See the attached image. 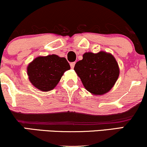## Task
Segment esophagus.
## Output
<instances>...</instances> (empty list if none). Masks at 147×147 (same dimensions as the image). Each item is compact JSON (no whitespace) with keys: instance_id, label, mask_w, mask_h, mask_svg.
I'll use <instances>...</instances> for the list:
<instances>
[{"instance_id":"obj_1","label":"esophagus","mask_w":147,"mask_h":147,"mask_svg":"<svg viewBox=\"0 0 147 147\" xmlns=\"http://www.w3.org/2000/svg\"><path fill=\"white\" fill-rule=\"evenodd\" d=\"M70 67H71V68H72V69H73V68H74V67H75V62H72V63H70Z\"/></svg>"}]
</instances>
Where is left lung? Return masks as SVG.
<instances>
[{
	"label": "left lung",
	"mask_w": 147,
	"mask_h": 147,
	"mask_svg": "<svg viewBox=\"0 0 147 147\" xmlns=\"http://www.w3.org/2000/svg\"><path fill=\"white\" fill-rule=\"evenodd\" d=\"M74 70L83 85L94 95H102L113 88L119 77L118 62L111 53H85L83 59L76 63Z\"/></svg>",
	"instance_id": "1"
}]
</instances>
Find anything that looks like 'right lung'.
<instances>
[{
    "label": "right lung",
    "instance_id": "obj_1",
    "mask_svg": "<svg viewBox=\"0 0 147 147\" xmlns=\"http://www.w3.org/2000/svg\"><path fill=\"white\" fill-rule=\"evenodd\" d=\"M26 69L33 86L40 90L48 92L56 87L63 73L70 70V66L66 58L53 54L35 58Z\"/></svg>",
    "mask_w": 147,
    "mask_h": 147
}]
</instances>
